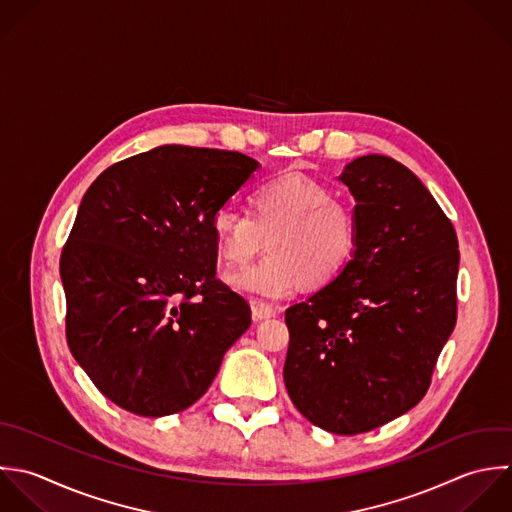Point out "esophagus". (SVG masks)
Masks as SVG:
<instances>
[{
    "label": "esophagus",
    "instance_id": "1",
    "mask_svg": "<svg viewBox=\"0 0 512 512\" xmlns=\"http://www.w3.org/2000/svg\"><path fill=\"white\" fill-rule=\"evenodd\" d=\"M275 307L265 303V301H259V299H253L251 301V315H253V321H265V319H271L275 317Z\"/></svg>",
    "mask_w": 512,
    "mask_h": 512
}]
</instances>
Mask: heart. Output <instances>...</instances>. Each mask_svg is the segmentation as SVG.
<instances>
[{"instance_id":"b5f03b06","label":"heart","mask_w":512,"mask_h":512,"mask_svg":"<svg viewBox=\"0 0 512 512\" xmlns=\"http://www.w3.org/2000/svg\"><path fill=\"white\" fill-rule=\"evenodd\" d=\"M213 241L229 267H243L265 247L269 257L229 285L245 295L283 299L301 285L325 287L351 263L359 243L353 207L311 177L287 173L261 183L249 195V215L221 211Z\"/></svg>"}]
</instances>
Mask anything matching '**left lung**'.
<instances>
[{
  "label": "left lung",
  "mask_w": 512,
  "mask_h": 512,
  "mask_svg": "<svg viewBox=\"0 0 512 512\" xmlns=\"http://www.w3.org/2000/svg\"><path fill=\"white\" fill-rule=\"evenodd\" d=\"M339 179L357 201V251L333 283L285 311L283 379L313 425L359 435L425 397L457 323L459 241L403 163L363 155Z\"/></svg>",
  "instance_id": "obj_1"
}]
</instances>
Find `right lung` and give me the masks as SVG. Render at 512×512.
<instances>
[{
  "mask_svg": "<svg viewBox=\"0 0 512 512\" xmlns=\"http://www.w3.org/2000/svg\"><path fill=\"white\" fill-rule=\"evenodd\" d=\"M257 167L239 151L161 145L85 191L59 261L65 337L121 409L185 411L249 329V303L215 277L213 221Z\"/></svg>",
  "mask_w": 512,
  "mask_h": 512,
  "instance_id": "obj_1",
  "label": "right lung"
}]
</instances>
